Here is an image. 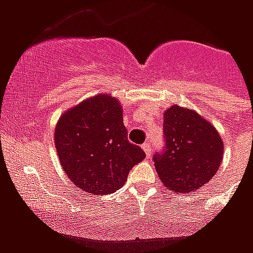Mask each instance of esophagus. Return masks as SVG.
Returning <instances> with one entry per match:
<instances>
[{
	"label": "esophagus",
	"mask_w": 253,
	"mask_h": 253,
	"mask_svg": "<svg viewBox=\"0 0 253 253\" xmlns=\"http://www.w3.org/2000/svg\"><path fill=\"white\" fill-rule=\"evenodd\" d=\"M142 148L144 150V152H146L147 156H151V154H152V150H151V144L148 142H146L142 146Z\"/></svg>",
	"instance_id": "1"
}]
</instances>
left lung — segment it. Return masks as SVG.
Masks as SVG:
<instances>
[{"instance_id":"1","label":"left lung","mask_w":253,"mask_h":253,"mask_svg":"<svg viewBox=\"0 0 253 253\" xmlns=\"http://www.w3.org/2000/svg\"><path fill=\"white\" fill-rule=\"evenodd\" d=\"M166 147L154 155L162 184L177 193L198 190L219 169L223 142L215 127L197 111L173 105L164 113Z\"/></svg>"}]
</instances>
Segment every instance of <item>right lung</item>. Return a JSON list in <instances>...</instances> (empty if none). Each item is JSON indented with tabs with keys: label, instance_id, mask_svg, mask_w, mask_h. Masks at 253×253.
<instances>
[{
	"label": "right lung",
	"instance_id": "1",
	"mask_svg": "<svg viewBox=\"0 0 253 253\" xmlns=\"http://www.w3.org/2000/svg\"><path fill=\"white\" fill-rule=\"evenodd\" d=\"M53 140L69 180L91 194L117 192L132 167L146 158L127 139L121 102L105 93L61 114Z\"/></svg>",
	"mask_w": 253,
	"mask_h": 253
}]
</instances>
